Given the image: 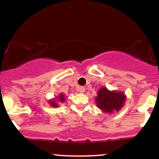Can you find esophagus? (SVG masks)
<instances>
[{"instance_id":"obj_1","label":"esophagus","mask_w":159,"mask_h":159,"mask_svg":"<svg viewBox=\"0 0 159 159\" xmlns=\"http://www.w3.org/2000/svg\"><path fill=\"white\" fill-rule=\"evenodd\" d=\"M84 90H85V88H84V86H80L78 88V91H79L80 93H84Z\"/></svg>"}]
</instances>
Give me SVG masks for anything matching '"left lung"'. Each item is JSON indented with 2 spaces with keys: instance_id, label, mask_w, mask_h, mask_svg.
<instances>
[{
  "instance_id": "1",
  "label": "left lung",
  "mask_w": 159,
  "mask_h": 159,
  "mask_svg": "<svg viewBox=\"0 0 159 159\" xmlns=\"http://www.w3.org/2000/svg\"><path fill=\"white\" fill-rule=\"evenodd\" d=\"M126 97L121 92H111L106 88H102L98 91L95 103L100 109L105 113L118 111L124 106Z\"/></svg>"
}]
</instances>
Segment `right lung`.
I'll list each match as a JSON object with an SVG mask.
<instances>
[{
  "mask_svg": "<svg viewBox=\"0 0 159 159\" xmlns=\"http://www.w3.org/2000/svg\"><path fill=\"white\" fill-rule=\"evenodd\" d=\"M59 98V101L60 102H64V95H63V94H61V95H60V96L58 97ZM50 103H51V105L52 106H53V107H57L58 106V104L56 103V101H50Z\"/></svg>",
  "mask_w": 159,
  "mask_h": 159,
  "instance_id": "right-lung-1",
  "label": "right lung"
}]
</instances>
